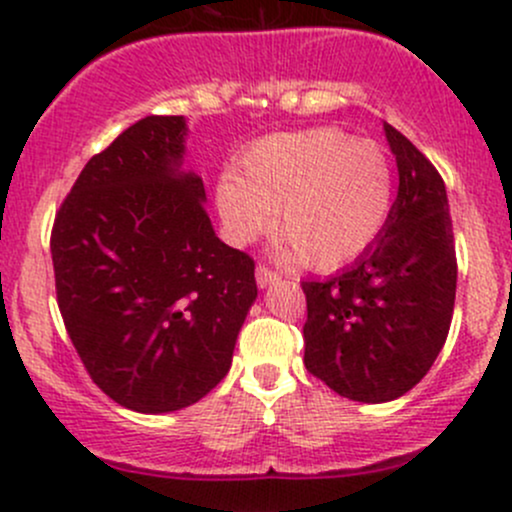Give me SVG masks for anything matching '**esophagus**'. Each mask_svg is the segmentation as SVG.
I'll list each match as a JSON object with an SVG mask.
<instances>
[{
  "label": "esophagus",
  "instance_id": "esophagus-1",
  "mask_svg": "<svg viewBox=\"0 0 512 512\" xmlns=\"http://www.w3.org/2000/svg\"><path fill=\"white\" fill-rule=\"evenodd\" d=\"M255 279H257V286H260V289H265V286L279 282V279H282V277H279V274L274 272V269H269L267 265H257Z\"/></svg>",
  "mask_w": 512,
  "mask_h": 512
}]
</instances>
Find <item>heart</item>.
<instances>
[{"label":"heart","mask_w":512,"mask_h":512,"mask_svg":"<svg viewBox=\"0 0 512 512\" xmlns=\"http://www.w3.org/2000/svg\"><path fill=\"white\" fill-rule=\"evenodd\" d=\"M393 199L389 150L340 128L257 140L216 187L218 213L235 245L252 243L274 221L282 235L277 255L301 257L313 269L342 267L367 252L389 221Z\"/></svg>","instance_id":"b5f03b06"}]
</instances>
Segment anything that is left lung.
I'll use <instances>...</instances> for the list:
<instances>
[{
	"instance_id": "1",
	"label": "left lung",
	"mask_w": 512,
	"mask_h": 512,
	"mask_svg": "<svg viewBox=\"0 0 512 512\" xmlns=\"http://www.w3.org/2000/svg\"><path fill=\"white\" fill-rule=\"evenodd\" d=\"M398 196L376 243L325 282H303V364L340 396L384 403L411 391L445 345L457 294L447 189L435 165L384 123Z\"/></svg>"
}]
</instances>
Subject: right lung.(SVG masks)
I'll list each match as a JSON object with an SVG mask.
<instances>
[{
  "mask_svg": "<svg viewBox=\"0 0 512 512\" xmlns=\"http://www.w3.org/2000/svg\"><path fill=\"white\" fill-rule=\"evenodd\" d=\"M184 116H145L84 165L50 255L67 335L111 401L170 413L228 374L255 262L216 238Z\"/></svg>",
  "mask_w": 512,
  "mask_h": 512,
  "instance_id": "obj_1",
  "label": "right lung"
}]
</instances>
